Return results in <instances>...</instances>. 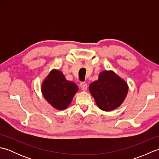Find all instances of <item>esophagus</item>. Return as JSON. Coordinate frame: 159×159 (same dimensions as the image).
I'll use <instances>...</instances> for the list:
<instances>
[{
  "label": "esophagus",
  "instance_id": "obj_1",
  "mask_svg": "<svg viewBox=\"0 0 159 159\" xmlns=\"http://www.w3.org/2000/svg\"><path fill=\"white\" fill-rule=\"evenodd\" d=\"M80 89L83 90H86L87 89V84L85 82H80L79 84Z\"/></svg>",
  "mask_w": 159,
  "mask_h": 159
}]
</instances>
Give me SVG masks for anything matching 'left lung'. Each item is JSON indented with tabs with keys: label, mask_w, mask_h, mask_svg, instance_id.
<instances>
[{
	"label": "left lung",
	"mask_w": 159,
	"mask_h": 159,
	"mask_svg": "<svg viewBox=\"0 0 159 159\" xmlns=\"http://www.w3.org/2000/svg\"><path fill=\"white\" fill-rule=\"evenodd\" d=\"M127 83L113 71H104L98 80L89 85V92L100 109L110 111L124 102L128 93Z\"/></svg>",
	"instance_id": "8db88e82"
}]
</instances>
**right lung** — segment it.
Segmentation results:
<instances>
[{"instance_id": "add662e5", "label": "right lung", "mask_w": 159, "mask_h": 159, "mask_svg": "<svg viewBox=\"0 0 159 159\" xmlns=\"http://www.w3.org/2000/svg\"><path fill=\"white\" fill-rule=\"evenodd\" d=\"M78 89L75 83L67 80L63 73L56 70L50 72L42 85L43 97L58 110L65 109L70 105Z\"/></svg>"}]
</instances>
